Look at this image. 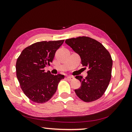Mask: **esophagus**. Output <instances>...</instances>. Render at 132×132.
Segmentation results:
<instances>
[{
    "label": "esophagus",
    "instance_id": "obj_1",
    "mask_svg": "<svg viewBox=\"0 0 132 132\" xmlns=\"http://www.w3.org/2000/svg\"><path fill=\"white\" fill-rule=\"evenodd\" d=\"M67 79L68 80H73L75 79V77L73 76H67Z\"/></svg>",
    "mask_w": 132,
    "mask_h": 132
}]
</instances>
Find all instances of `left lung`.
<instances>
[{
    "label": "left lung",
    "mask_w": 132,
    "mask_h": 132,
    "mask_svg": "<svg viewBox=\"0 0 132 132\" xmlns=\"http://www.w3.org/2000/svg\"><path fill=\"white\" fill-rule=\"evenodd\" d=\"M65 43L80 55L81 64L88 67V76H77L81 86L75 89L79 98L85 102L98 100L105 93L111 79L112 59L102 43L92 38L82 36L67 39Z\"/></svg>",
    "instance_id": "left-lung-1"
}]
</instances>
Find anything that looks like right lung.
Masks as SVG:
<instances>
[{"label":"right lung","instance_id":"1","mask_svg":"<svg viewBox=\"0 0 132 132\" xmlns=\"http://www.w3.org/2000/svg\"><path fill=\"white\" fill-rule=\"evenodd\" d=\"M64 39L37 42L23 49L16 62V74L21 89L30 100L44 103L55 94L62 75H53L44 67L52 62Z\"/></svg>","mask_w":132,"mask_h":132}]
</instances>
